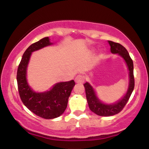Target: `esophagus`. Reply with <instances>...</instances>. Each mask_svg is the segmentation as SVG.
I'll return each mask as SVG.
<instances>
[{
  "instance_id": "obj_1",
  "label": "esophagus",
  "mask_w": 149,
  "mask_h": 149,
  "mask_svg": "<svg viewBox=\"0 0 149 149\" xmlns=\"http://www.w3.org/2000/svg\"><path fill=\"white\" fill-rule=\"evenodd\" d=\"M85 80L84 76H81V75H78L76 78H75V82L76 83H83Z\"/></svg>"
}]
</instances>
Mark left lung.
<instances>
[{
    "label": "left lung",
    "mask_w": 149,
    "mask_h": 149,
    "mask_svg": "<svg viewBox=\"0 0 149 149\" xmlns=\"http://www.w3.org/2000/svg\"><path fill=\"white\" fill-rule=\"evenodd\" d=\"M108 42L110 45L111 52L112 54H118V55L120 56L127 65V69L129 71V85L127 92L120 100L114 103L107 104L100 100L95 89L88 82H86L83 85L85 87L89 108L92 112L100 116H111L120 112L129 100L134 88V73H133L134 66H133V61L130 57L127 50L125 47L118 42H114L110 40Z\"/></svg>",
    "instance_id": "obj_1"
}]
</instances>
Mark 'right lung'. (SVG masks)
I'll return each mask as SVG.
<instances>
[{
    "instance_id": "obj_1",
    "label": "right lung",
    "mask_w": 149,
    "mask_h": 149,
    "mask_svg": "<svg viewBox=\"0 0 149 149\" xmlns=\"http://www.w3.org/2000/svg\"><path fill=\"white\" fill-rule=\"evenodd\" d=\"M53 45L49 37H45L31 45L24 53L17 69V81L20 98L31 112L45 119L59 117L67 107L68 100L75 82H59L49 90L38 92L31 88L27 81V68L32 52Z\"/></svg>"
}]
</instances>
